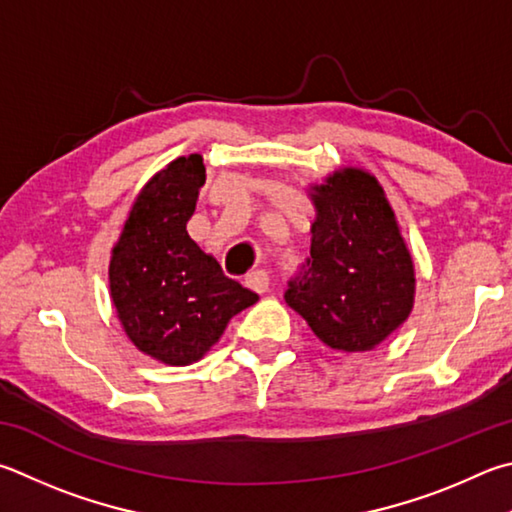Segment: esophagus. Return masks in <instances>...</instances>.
<instances>
[{"label": "esophagus", "mask_w": 512, "mask_h": 512, "mask_svg": "<svg viewBox=\"0 0 512 512\" xmlns=\"http://www.w3.org/2000/svg\"><path fill=\"white\" fill-rule=\"evenodd\" d=\"M268 284H271V277H268L266 271H253L246 275V286L253 288L257 293H266Z\"/></svg>", "instance_id": "esophagus-1"}]
</instances>
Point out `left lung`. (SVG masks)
Here are the masks:
<instances>
[{
    "label": "left lung",
    "mask_w": 512,
    "mask_h": 512,
    "mask_svg": "<svg viewBox=\"0 0 512 512\" xmlns=\"http://www.w3.org/2000/svg\"><path fill=\"white\" fill-rule=\"evenodd\" d=\"M311 255L288 280L286 304L324 345L367 351L407 320L414 266L374 176L340 170L313 194Z\"/></svg>",
    "instance_id": "1"
}]
</instances>
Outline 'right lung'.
Returning a JSON list of instances; mask_svg holds the SVG:
<instances>
[{
	"label": "right lung",
	"mask_w": 512,
	"mask_h": 512,
	"mask_svg": "<svg viewBox=\"0 0 512 512\" xmlns=\"http://www.w3.org/2000/svg\"><path fill=\"white\" fill-rule=\"evenodd\" d=\"M203 183L199 154L156 174L138 194L109 264L111 300L127 336L165 365L199 360L232 315L259 300L188 235Z\"/></svg>",
	"instance_id": "1"
}]
</instances>
